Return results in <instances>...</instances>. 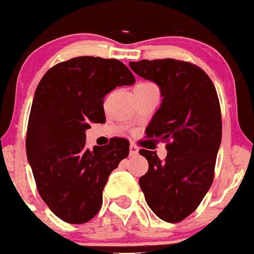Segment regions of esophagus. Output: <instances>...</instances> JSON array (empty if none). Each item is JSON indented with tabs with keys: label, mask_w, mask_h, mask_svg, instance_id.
Instances as JSON below:
<instances>
[{
	"label": "esophagus",
	"mask_w": 254,
	"mask_h": 254,
	"mask_svg": "<svg viewBox=\"0 0 254 254\" xmlns=\"http://www.w3.org/2000/svg\"><path fill=\"white\" fill-rule=\"evenodd\" d=\"M137 154H138V147L136 146V145H133V143L129 145V155H131V156H134V155H137Z\"/></svg>",
	"instance_id": "34e87169"
}]
</instances>
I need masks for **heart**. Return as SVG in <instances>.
<instances>
[{
    "instance_id": "b5f03b06",
    "label": "heart",
    "mask_w": 254,
    "mask_h": 254,
    "mask_svg": "<svg viewBox=\"0 0 254 254\" xmlns=\"http://www.w3.org/2000/svg\"><path fill=\"white\" fill-rule=\"evenodd\" d=\"M138 85H151V84H150V82H141V84Z\"/></svg>"
}]
</instances>
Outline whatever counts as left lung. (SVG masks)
Listing matches in <instances>:
<instances>
[{"mask_svg":"<svg viewBox=\"0 0 254 254\" xmlns=\"http://www.w3.org/2000/svg\"><path fill=\"white\" fill-rule=\"evenodd\" d=\"M141 77L154 81L163 96L146 128L149 138L167 142V158L141 149L149 170L138 181L158 217L179 223L201 203L214 181L221 142V111L216 89L202 68L185 61L129 62Z\"/></svg>","mask_w":254,"mask_h":254,"instance_id":"obj_1","label":"left lung"}]
</instances>
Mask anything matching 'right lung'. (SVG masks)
<instances>
[{"instance_id":"obj_1","label":"right lung","mask_w":254,"mask_h":254,"mask_svg":"<svg viewBox=\"0 0 254 254\" xmlns=\"http://www.w3.org/2000/svg\"><path fill=\"white\" fill-rule=\"evenodd\" d=\"M134 84L118 60L75 57L49 68L35 90L26 132V156L38 192L56 216L84 224L102 207L108 177L129 152L126 138L85 147L90 123L105 122L104 98Z\"/></svg>"}]
</instances>
